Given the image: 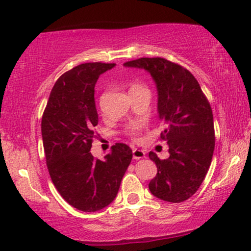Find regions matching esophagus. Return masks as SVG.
Segmentation results:
<instances>
[{
    "label": "esophagus",
    "mask_w": 251,
    "mask_h": 251,
    "mask_svg": "<svg viewBox=\"0 0 251 251\" xmlns=\"http://www.w3.org/2000/svg\"><path fill=\"white\" fill-rule=\"evenodd\" d=\"M133 159L135 160H139V159H144L145 156H146V153H145V151L143 150H139V149H134L133 150Z\"/></svg>",
    "instance_id": "esophagus-1"
}]
</instances>
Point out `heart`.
<instances>
[{
	"label": "heart",
	"mask_w": 251,
	"mask_h": 251,
	"mask_svg": "<svg viewBox=\"0 0 251 251\" xmlns=\"http://www.w3.org/2000/svg\"><path fill=\"white\" fill-rule=\"evenodd\" d=\"M143 129V124L141 123H132L126 127V133H127L128 137L138 139L139 134H140V131Z\"/></svg>",
	"instance_id": "1"
}]
</instances>
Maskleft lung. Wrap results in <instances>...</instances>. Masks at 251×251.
<instances>
[{"instance_id":"8db88e82","label":"left lung","mask_w":251,"mask_h":251,"mask_svg":"<svg viewBox=\"0 0 251 251\" xmlns=\"http://www.w3.org/2000/svg\"><path fill=\"white\" fill-rule=\"evenodd\" d=\"M124 65L150 72L158 90L159 118L166 126L160 138L167 141L170 158L160 160L150 152L158 167L150 191L160 200L185 201L201 186L212 162L215 132L209 101L195 77L179 64L145 57Z\"/></svg>"}]
</instances>
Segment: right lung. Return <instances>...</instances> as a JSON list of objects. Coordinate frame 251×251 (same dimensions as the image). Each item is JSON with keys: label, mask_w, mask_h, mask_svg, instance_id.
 <instances>
[{"label": "right lung", "mask_w": 251, "mask_h": 251, "mask_svg": "<svg viewBox=\"0 0 251 251\" xmlns=\"http://www.w3.org/2000/svg\"><path fill=\"white\" fill-rule=\"evenodd\" d=\"M114 63H84L56 81L42 117L47 166L62 198L81 212H97L112 202L131 164L127 145H113L105 160L90 152L98 125L95 85Z\"/></svg>", "instance_id": "right-lung-1"}]
</instances>
